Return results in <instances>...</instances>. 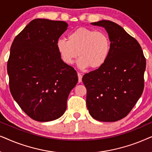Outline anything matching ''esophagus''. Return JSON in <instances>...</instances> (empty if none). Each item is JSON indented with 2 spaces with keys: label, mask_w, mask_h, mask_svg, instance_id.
Returning <instances> with one entry per match:
<instances>
[{
  "label": "esophagus",
  "mask_w": 152,
  "mask_h": 152,
  "mask_svg": "<svg viewBox=\"0 0 152 152\" xmlns=\"http://www.w3.org/2000/svg\"><path fill=\"white\" fill-rule=\"evenodd\" d=\"M77 76H78V82H79V83L82 82V75H81V73H80V72H78V73H77Z\"/></svg>",
  "instance_id": "1"
}]
</instances>
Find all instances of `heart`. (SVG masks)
I'll return each instance as SVG.
<instances>
[{
  "label": "heart",
  "instance_id": "obj_1",
  "mask_svg": "<svg viewBox=\"0 0 152 152\" xmlns=\"http://www.w3.org/2000/svg\"><path fill=\"white\" fill-rule=\"evenodd\" d=\"M57 48L61 59L68 65H72L79 55L78 66L81 68L97 69L109 57L111 41L105 32L79 28L68 34V40L58 39Z\"/></svg>",
  "mask_w": 152,
  "mask_h": 152
}]
</instances>
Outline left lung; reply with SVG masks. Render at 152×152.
Instances as JSON below:
<instances>
[{
	"mask_svg": "<svg viewBox=\"0 0 152 152\" xmlns=\"http://www.w3.org/2000/svg\"><path fill=\"white\" fill-rule=\"evenodd\" d=\"M105 28L111 50L105 64L83 76L86 106L90 115L102 122H115L126 117L144 89L146 59L136 39L111 20L91 23Z\"/></svg>",
	"mask_w": 152,
	"mask_h": 152,
	"instance_id": "obj_1",
	"label": "left lung"
}]
</instances>
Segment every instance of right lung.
I'll use <instances>...</instances> for the list:
<instances>
[{
    "label": "right lung",
    "mask_w": 152,
    "mask_h": 152,
    "mask_svg": "<svg viewBox=\"0 0 152 152\" xmlns=\"http://www.w3.org/2000/svg\"><path fill=\"white\" fill-rule=\"evenodd\" d=\"M67 23L36 18L15 37L7 73L11 94L32 119L48 122L61 117L70 91L78 82L72 66L64 63L57 42Z\"/></svg>",
    "instance_id": "right-lung-1"
}]
</instances>
